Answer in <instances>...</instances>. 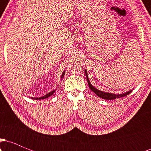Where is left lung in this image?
<instances>
[{
  "mask_svg": "<svg viewBox=\"0 0 151 151\" xmlns=\"http://www.w3.org/2000/svg\"><path fill=\"white\" fill-rule=\"evenodd\" d=\"M85 74H86V79H87V82H88V85H89L90 89L96 93V95L99 96V97L104 99H109V100H112V99H119L121 97H124V96H126V95H129L130 93L132 91V89L130 90V91H126L125 93H120V94H116V93H108V92H105V91H102L101 90H99L95 88L94 86H92V84L90 83V81L89 79V77H88V74L86 70H85Z\"/></svg>",
  "mask_w": 151,
  "mask_h": 151,
  "instance_id": "1",
  "label": "left lung"
}]
</instances>
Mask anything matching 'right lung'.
<instances>
[{"instance_id":"1","label":"right lung","mask_w":151,"mask_h":151,"mask_svg":"<svg viewBox=\"0 0 151 151\" xmlns=\"http://www.w3.org/2000/svg\"><path fill=\"white\" fill-rule=\"evenodd\" d=\"M65 71H64V72L62 74V76H61V80L64 78V76H65ZM55 91H56V90H55H55H52V91H50V92H49L48 93H47V94L44 95V96H41V97H35V98H33V97H30V98L32 99H35V100L45 99H47V98L49 97V96H52V95L53 93L55 92Z\"/></svg>"}]
</instances>
